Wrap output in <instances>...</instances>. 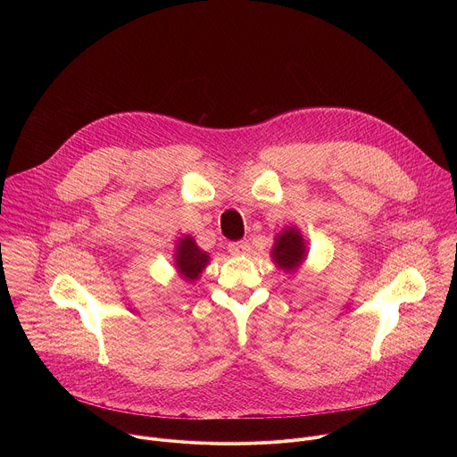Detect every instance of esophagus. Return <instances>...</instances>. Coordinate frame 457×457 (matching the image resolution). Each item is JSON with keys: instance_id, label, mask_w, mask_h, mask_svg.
<instances>
[{"instance_id": "obj_1", "label": "esophagus", "mask_w": 457, "mask_h": 457, "mask_svg": "<svg viewBox=\"0 0 457 457\" xmlns=\"http://www.w3.org/2000/svg\"><path fill=\"white\" fill-rule=\"evenodd\" d=\"M229 253L235 254V256H244V254H249L251 247H249V242L247 240H238V242H229L228 245Z\"/></svg>"}]
</instances>
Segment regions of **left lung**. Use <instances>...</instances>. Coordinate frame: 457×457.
I'll list each match as a JSON object with an SVG mask.
<instances>
[{"label":"left lung","instance_id":"left-lung-1","mask_svg":"<svg viewBox=\"0 0 457 457\" xmlns=\"http://www.w3.org/2000/svg\"><path fill=\"white\" fill-rule=\"evenodd\" d=\"M303 256H305V244L302 235L296 229L291 228L278 235L273 249V258L282 270L286 271L296 270L302 264Z\"/></svg>","mask_w":457,"mask_h":457}]
</instances>
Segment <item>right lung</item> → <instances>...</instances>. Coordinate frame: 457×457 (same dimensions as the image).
<instances>
[{"mask_svg":"<svg viewBox=\"0 0 457 457\" xmlns=\"http://www.w3.org/2000/svg\"><path fill=\"white\" fill-rule=\"evenodd\" d=\"M208 260H210V256L199 249V245L195 244V240L191 237H184L177 244L175 264H177L179 273L186 280L199 278V275L203 273V270L208 264Z\"/></svg>","mask_w":457,"mask_h":457,"instance_id":"add662e5","label":"right lung"}]
</instances>
